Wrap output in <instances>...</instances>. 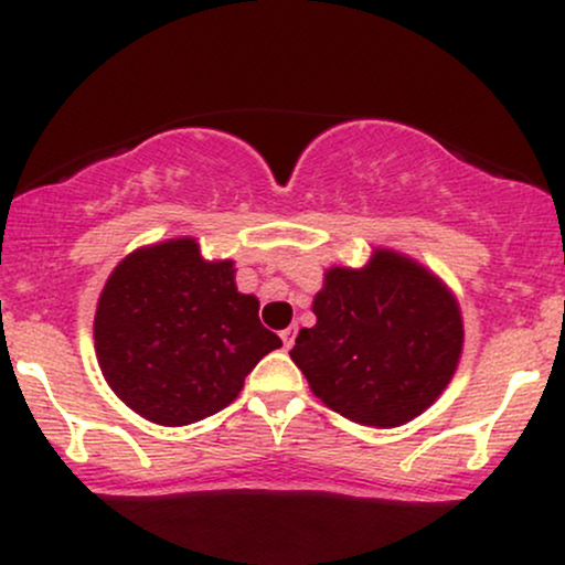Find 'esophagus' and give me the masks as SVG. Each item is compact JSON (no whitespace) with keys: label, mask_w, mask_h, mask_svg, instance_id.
Segmentation results:
<instances>
[{"label":"esophagus","mask_w":565,"mask_h":565,"mask_svg":"<svg viewBox=\"0 0 565 565\" xmlns=\"http://www.w3.org/2000/svg\"><path fill=\"white\" fill-rule=\"evenodd\" d=\"M295 334H297V329H284L281 332V342H284V348H291L295 345Z\"/></svg>","instance_id":"esophagus-1"}]
</instances>
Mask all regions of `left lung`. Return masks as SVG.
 Instances as JSON below:
<instances>
[{
	"label": "left lung",
	"instance_id": "obj_1",
	"mask_svg": "<svg viewBox=\"0 0 565 565\" xmlns=\"http://www.w3.org/2000/svg\"><path fill=\"white\" fill-rule=\"evenodd\" d=\"M291 361L332 412L398 427L444 393L462 355V316L446 284L419 263L374 249L361 270L332 268Z\"/></svg>",
	"mask_w": 565,
	"mask_h": 565
}]
</instances>
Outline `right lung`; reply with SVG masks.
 Instances as JSON below:
<instances>
[{
  "label": "right lung",
  "mask_w": 565,
  "mask_h": 565,
  "mask_svg": "<svg viewBox=\"0 0 565 565\" xmlns=\"http://www.w3.org/2000/svg\"><path fill=\"white\" fill-rule=\"evenodd\" d=\"M233 263L201 257L196 238L127 255L95 310V353L111 391L140 417L180 427L212 417L281 340L242 295Z\"/></svg>",
  "instance_id": "1"
}]
</instances>
